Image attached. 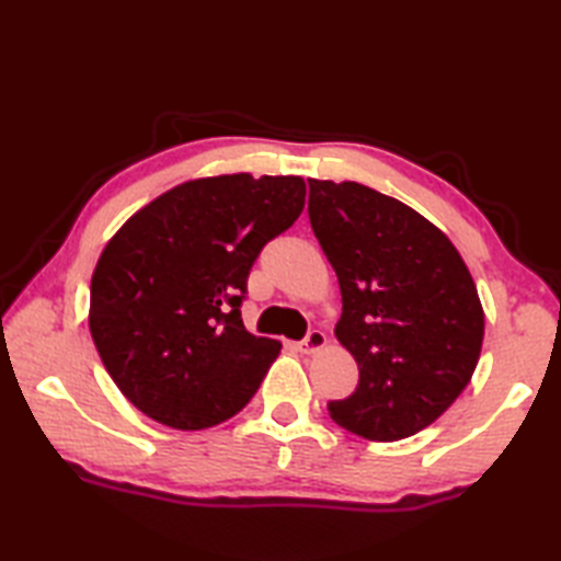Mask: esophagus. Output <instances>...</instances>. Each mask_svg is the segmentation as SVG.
Masks as SVG:
<instances>
[{
    "instance_id": "1",
    "label": "esophagus",
    "mask_w": 561,
    "mask_h": 561,
    "mask_svg": "<svg viewBox=\"0 0 561 561\" xmlns=\"http://www.w3.org/2000/svg\"><path fill=\"white\" fill-rule=\"evenodd\" d=\"M328 344V337H325V332H320V330H311L308 332V335L299 342V350L304 352V354H316V352H320Z\"/></svg>"
}]
</instances>
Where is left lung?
I'll return each instance as SVG.
<instances>
[{
    "label": "left lung",
    "mask_w": 561,
    "mask_h": 561,
    "mask_svg": "<svg viewBox=\"0 0 561 561\" xmlns=\"http://www.w3.org/2000/svg\"><path fill=\"white\" fill-rule=\"evenodd\" d=\"M308 219L337 274L335 337L359 386L328 412L368 440H400L444 414L478 366L484 311L450 238L376 190L308 178Z\"/></svg>",
    "instance_id": "1"
}]
</instances>
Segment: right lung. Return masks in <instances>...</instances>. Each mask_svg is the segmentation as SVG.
I'll use <instances>...</instances> for the list:
<instances>
[{
	"instance_id": "obj_1",
	"label": "right lung",
	"mask_w": 561,
	"mask_h": 561,
	"mask_svg": "<svg viewBox=\"0 0 561 561\" xmlns=\"http://www.w3.org/2000/svg\"><path fill=\"white\" fill-rule=\"evenodd\" d=\"M306 205L301 175L195 178L129 217L91 277L105 371L151 420L197 432L255 396L282 342L250 335L241 301L262 245Z\"/></svg>"
}]
</instances>
